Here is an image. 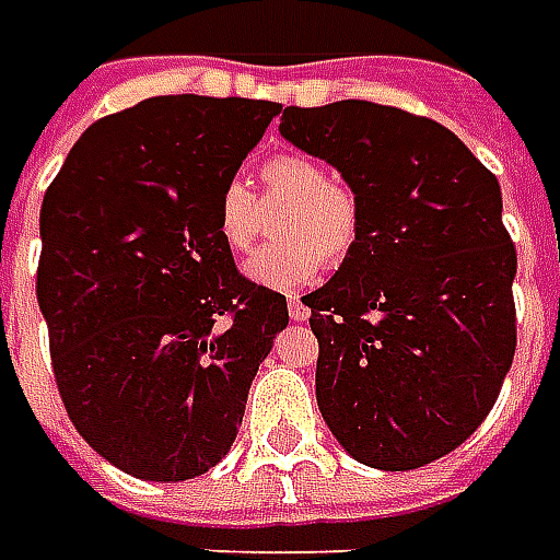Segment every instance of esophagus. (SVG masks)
<instances>
[{
	"instance_id": "1",
	"label": "esophagus",
	"mask_w": 560,
	"mask_h": 560,
	"mask_svg": "<svg viewBox=\"0 0 560 560\" xmlns=\"http://www.w3.org/2000/svg\"><path fill=\"white\" fill-rule=\"evenodd\" d=\"M287 304H289V316H292L295 323H307V319H311V311H307V304H304L299 295H289Z\"/></svg>"
}]
</instances>
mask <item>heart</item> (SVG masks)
<instances>
[{
    "mask_svg": "<svg viewBox=\"0 0 560 560\" xmlns=\"http://www.w3.org/2000/svg\"><path fill=\"white\" fill-rule=\"evenodd\" d=\"M261 201L244 180H229L217 196V232L232 253H247L265 232V208H287L277 220L280 244L259 249L244 265L253 283L292 292L313 283L323 259L350 256L362 229V208L350 186L304 153H273L261 162Z\"/></svg>",
    "mask_w": 560,
    "mask_h": 560,
    "instance_id": "b5f03b06",
    "label": "heart"
}]
</instances>
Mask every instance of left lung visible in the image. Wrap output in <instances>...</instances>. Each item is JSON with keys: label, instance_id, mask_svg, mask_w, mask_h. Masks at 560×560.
I'll return each mask as SVG.
<instances>
[{"label": "left lung", "instance_id": "left-lung-1", "mask_svg": "<svg viewBox=\"0 0 560 560\" xmlns=\"http://www.w3.org/2000/svg\"><path fill=\"white\" fill-rule=\"evenodd\" d=\"M280 135L362 208L350 256L304 295L325 425L376 470L438 462L482 425L515 355L498 177L446 126L359 98L287 108Z\"/></svg>", "mask_w": 560, "mask_h": 560}]
</instances>
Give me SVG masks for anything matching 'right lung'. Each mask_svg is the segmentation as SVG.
Returning <instances> with one entry per match:
<instances>
[{"mask_svg":"<svg viewBox=\"0 0 560 560\" xmlns=\"http://www.w3.org/2000/svg\"><path fill=\"white\" fill-rule=\"evenodd\" d=\"M283 110L156 96L96 120L42 201L38 307L66 413L114 467L184 482L225 458L287 299L237 273L217 196Z\"/></svg>","mask_w":560,"mask_h":560,"instance_id":"1","label":"right lung"}]
</instances>
